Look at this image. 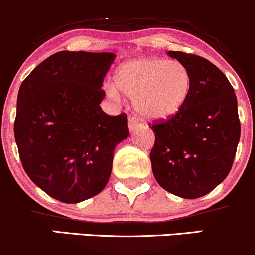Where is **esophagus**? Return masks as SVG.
<instances>
[{
  "label": "esophagus",
  "instance_id": "esophagus-1",
  "mask_svg": "<svg viewBox=\"0 0 255 255\" xmlns=\"http://www.w3.org/2000/svg\"><path fill=\"white\" fill-rule=\"evenodd\" d=\"M128 126H129V130H130V132H133V130H135L136 128L140 127L141 123L138 120V117L130 116L129 120H128Z\"/></svg>",
  "mask_w": 255,
  "mask_h": 255
}]
</instances>
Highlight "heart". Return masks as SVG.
I'll list each match as a JSON object with an SVG mask.
<instances>
[{"instance_id":"obj_1","label":"heart","mask_w":255,"mask_h":255,"mask_svg":"<svg viewBox=\"0 0 255 255\" xmlns=\"http://www.w3.org/2000/svg\"><path fill=\"white\" fill-rule=\"evenodd\" d=\"M117 88L135 100L141 116L150 120H167L185 105L192 86V78L185 64L163 58H138L127 61L115 75ZM106 93L119 99L113 85H106Z\"/></svg>"}]
</instances>
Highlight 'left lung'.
<instances>
[{"label": "left lung", "instance_id": "obj_1", "mask_svg": "<svg viewBox=\"0 0 255 255\" xmlns=\"http://www.w3.org/2000/svg\"><path fill=\"white\" fill-rule=\"evenodd\" d=\"M168 55L187 66L192 86L178 114L149 125L155 133L151 166L159 186L192 200L228 177L241 123L234 88L214 64L190 53L169 50Z\"/></svg>", "mask_w": 255, "mask_h": 255}]
</instances>
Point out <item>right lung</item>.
Returning a JSON list of instances; mask_svg holds the SVG:
<instances>
[{
	"mask_svg": "<svg viewBox=\"0 0 255 255\" xmlns=\"http://www.w3.org/2000/svg\"><path fill=\"white\" fill-rule=\"evenodd\" d=\"M113 53L61 50L36 66L21 83L14 136L26 174L64 203H77L104 189L114 149L129 135L125 113L100 108Z\"/></svg>",
	"mask_w": 255,
	"mask_h": 255,
	"instance_id": "obj_1",
	"label": "right lung"
}]
</instances>
